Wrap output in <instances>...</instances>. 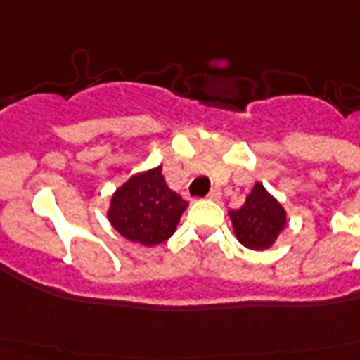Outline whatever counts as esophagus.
I'll return each mask as SVG.
<instances>
[{"instance_id": "esophagus-1", "label": "esophagus", "mask_w": 360, "mask_h": 360, "mask_svg": "<svg viewBox=\"0 0 360 360\" xmlns=\"http://www.w3.org/2000/svg\"><path fill=\"white\" fill-rule=\"evenodd\" d=\"M220 196H222V192H220V188L214 186V188H211V192L207 194V200H211V202H219Z\"/></svg>"}]
</instances>
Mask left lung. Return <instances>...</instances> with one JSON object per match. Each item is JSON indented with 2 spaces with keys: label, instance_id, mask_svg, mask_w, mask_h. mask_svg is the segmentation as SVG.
Instances as JSON below:
<instances>
[{
  "label": "left lung",
  "instance_id": "8db88e82",
  "mask_svg": "<svg viewBox=\"0 0 360 360\" xmlns=\"http://www.w3.org/2000/svg\"><path fill=\"white\" fill-rule=\"evenodd\" d=\"M228 214L237 240L250 250L271 248L288 226L284 205L273 194H269L259 181L252 186L245 203Z\"/></svg>",
  "mask_w": 360,
  "mask_h": 360
}]
</instances>
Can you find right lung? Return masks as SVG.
I'll return each mask as SVG.
<instances>
[{
  "mask_svg": "<svg viewBox=\"0 0 360 360\" xmlns=\"http://www.w3.org/2000/svg\"><path fill=\"white\" fill-rule=\"evenodd\" d=\"M188 203L175 194L162 175V166L130 175L110 198L108 220L132 243L157 246L174 236Z\"/></svg>",
  "mask_w": 360,
  "mask_h": 360,
  "instance_id": "1",
  "label": "right lung"
}]
</instances>
